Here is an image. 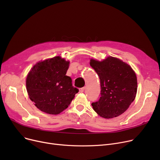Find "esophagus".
<instances>
[{"mask_svg":"<svg viewBox=\"0 0 160 160\" xmlns=\"http://www.w3.org/2000/svg\"><path fill=\"white\" fill-rule=\"evenodd\" d=\"M86 89V88L84 87V88H80V89H79V91H80V92H83L84 91V90Z\"/></svg>","mask_w":160,"mask_h":160,"instance_id":"1","label":"esophagus"}]
</instances>
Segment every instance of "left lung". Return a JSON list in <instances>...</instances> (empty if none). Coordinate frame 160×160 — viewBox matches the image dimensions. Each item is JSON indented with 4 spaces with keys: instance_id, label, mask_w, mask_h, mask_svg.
<instances>
[{
    "instance_id": "left-lung-1",
    "label": "left lung",
    "mask_w": 160,
    "mask_h": 160,
    "mask_svg": "<svg viewBox=\"0 0 160 160\" xmlns=\"http://www.w3.org/2000/svg\"><path fill=\"white\" fill-rule=\"evenodd\" d=\"M90 65L98 75L101 88L99 100L91 104L93 110L105 119L119 116L136 98L135 72L128 64L112 56L101 62L91 59Z\"/></svg>"
}]
</instances>
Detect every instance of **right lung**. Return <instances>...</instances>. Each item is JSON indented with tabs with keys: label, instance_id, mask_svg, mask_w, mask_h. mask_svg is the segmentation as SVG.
<instances>
[{
	"label": "right lung",
	"instance_id": "obj_1",
	"mask_svg": "<svg viewBox=\"0 0 160 160\" xmlns=\"http://www.w3.org/2000/svg\"><path fill=\"white\" fill-rule=\"evenodd\" d=\"M69 62L56 56L38 62L28 72L26 86L30 99L45 113L57 115L69 106L76 93L71 77L66 75Z\"/></svg>",
	"mask_w": 160,
	"mask_h": 160
}]
</instances>
